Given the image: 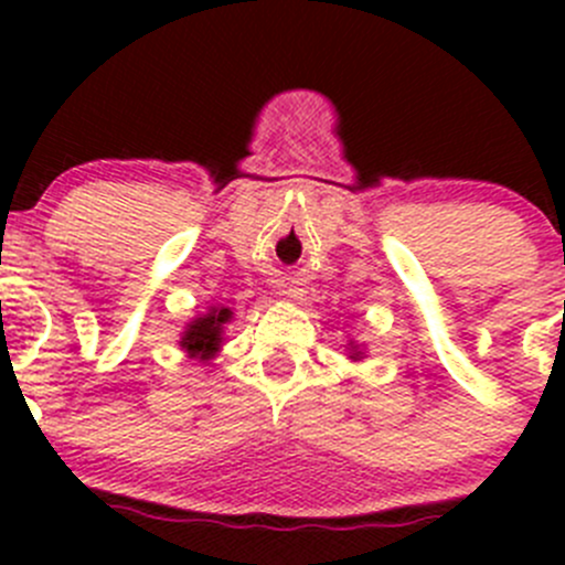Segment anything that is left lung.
<instances>
[{
    "mask_svg": "<svg viewBox=\"0 0 565 565\" xmlns=\"http://www.w3.org/2000/svg\"><path fill=\"white\" fill-rule=\"evenodd\" d=\"M350 344H352V341H350ZM350 350H352V352H350V358H355V361H358V358H361V355H363V352H361V350H358V347H355V344H352V347H350Z\"/></svg>",
    "mask_w": 565,
    "mask_h": 565,
    "instance_id": "1",
    "label": "left lung"
}]
</instances>
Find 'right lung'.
I'll use <instances>...</instances> for the list:
<instances>
[{"label":"right lung","instance_id":"obj_1","mask_svg":"<svg viewBox=\"0 0 565 565\" xmlns=\"http://www.w3.org/2000/svg\"><path fill=\"white\" fill-rule=\"evenodd\" d=\"M232 322V309H210L207 315L196 317L182 333L180 347L188 352V358L196 361H210L224 344V328Z\"/></svg>","mask_w":565,"mask_h":565}]
</instances>
